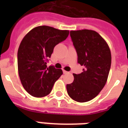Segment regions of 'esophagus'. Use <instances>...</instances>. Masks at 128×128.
I'll return each instance as SVG.
<instances>
[{
	"mask_svg": "<svg viewBox=\"0 0 128 128\" xmlns=\"http://www.w3.org/2000/svg\"><path fill=\"white\" fill-rule=\"evenodd\" d=\"M63 73H64V74H68V72H67V71H66V70H63Z\"/></svg>",
	"mask_w": 128,
	"mask_h": 128,
	"instance_id": "obj_1",
	"label": "esophagus"
}]
</instances>
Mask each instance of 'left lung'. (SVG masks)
<instances>
[{
	"mask_svg": "<svg viewBox=\"0 0 128 128\" xmlns=\"http://www.w3.org/2000/svg\"><path fill=\"white\" fill-rule=\"evenodd\" d=\"M70 37L78 56V63L83 72L73 74L74 80L67 84L69 96L78 102L90 101L97 96L104 87L111 66L109 46L96 31H70Z\"/></svg>",
	"mask_w": 128,
	"mask_h": 128,
	"instance_id": "8db88e82",
	"label": "left lung"
}]
</instances>
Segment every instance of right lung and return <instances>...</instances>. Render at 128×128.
<instances>
[{
	"label": "right lung",
	"mask_w": 128,
	"mask_h": 128,
	"mask_svg": "<svg viewBox=\"0 0 128 128\" xmlns=\"http://www.w3.org/2000/svg\"><path fill=\"white\" fill-rule=\"evenodd\" d=\"M68 30H60L48 26L31 30L19 46L17 59L21 83L34 97L41 98L50 93L54 83L63 74L54 66L47 67L56 45L65 40Z\"/></svg>",
	"instance_id": "1"
}]
</instances>
